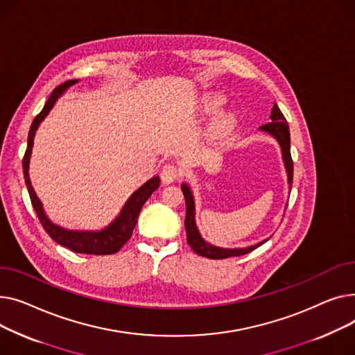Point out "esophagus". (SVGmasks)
<instances>
[{
	"instance_id": "obj_1",
	"label": "esophagus",
	"mask_w": 355,
	"mask_h": 355,
	"mask_svg": "<svg viewBox=\"0 0 355 355\" xmlns=\"http://www.w3.org/2000/svg\"><path fill=\"white\" fill-rule=\"evenodd\" d=\"M179 176H180V172H179V169L176 168L175 164H164V166H163L160 178H162V180H163L164 183H172V182H175Z\"/></svg>"
}]
</instances>
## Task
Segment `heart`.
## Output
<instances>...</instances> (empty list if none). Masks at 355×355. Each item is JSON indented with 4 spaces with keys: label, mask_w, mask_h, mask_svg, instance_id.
<instances>
[{
    "label": "heart",
    "mask_w": 355,
    "mask_h": 355,
    "mask_svg": "<svg viewBox=\"0 0 355 355\" xmlns=\"http://www.w3.org/2000/svg\"><path fill=\"white\" fill-rule=\"evenodd\" d=\"M222 103H223L222 98H211L209 101L206 103V110L207 112H214V110H216V109H219L222 106ZM231 124H232V119L231 117H222L215 124L214 132L216 135H223V133H226L229 130V128H231Z\"/></svg>",
    "instance_id": "heart-1"
}]
</instances>
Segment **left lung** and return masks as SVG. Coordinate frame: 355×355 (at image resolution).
<instances>
[{"label": "left lung", "mask_w": 355, "mask_h": 355, "mask_svg": "<svg viewBox=\"0 0 355 355\" xmlns=\"http://www.w3.org/2000/svg\"><path fill=\"white\" fill-rule=\"evenodd\" d=\"M261 130L268 132L269 135H272L279 146H281V152H282V159L285 163V169L288 175V184L289 189L293 186V176H294V163L293 157H291V137H289V126L288 121L284 117L282 112L277 104H274L272 107V114H270V123L263 124L261 126ZM182 192L186 200V218H184V227H186V236H187V243L191 245L193 251L205 258L209 259H225V258H231V257H241L245 254H249L258 246L263 245L266 241H262L257 245L248 246V248H236V249H225V248H218L211 243H207L203 241L200 236L196 223H195V202H193V195L189 189V186L186 183L182 184Z\"/></svg>", "instance_id": "obj_1"}]
</instances>
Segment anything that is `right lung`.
I'll return each instance as SVG.
<instances>
[{"label": "right lung", "mask_w": 355, "mask_h": 355, "mask_svg": "<svg viewBox=\"0 0 355 355\" xmlns=\"http://www.w3.org/2000/svg\"><path fill=\"white\" fill-rule=\"evenodd\" d=\"M77 80H69L66 83H62L58 87H55L46 101L43 110H41L35 119L33 120V124L28 132V141H27V150L23 159V172H24V180L27 184V189L30 193V199L33 203L34 211L40 219V223L43 225L44 231L49 234V236L55 241L58 245L69 248L70 251L76 254H90V255H112L120 251L121 246L126 243L133 234V229L137 223L139 214L141 211L143 205L146 203L150 198V195L157 189L160 184V179L157 176L149 179L143 186H140L136 192L128 199V202L124 203L123 209L120 215L107 226L101 229V231L93 232V231H69V229H64L61 226L54 225L47 215L44 214L43 205H41L40 199L37 198L31 182L28 176V168H30V157H31V150H33V143H34V136L35 132L40 126V123L44 120V117L50 113L53 109L54 103L57 98L64 93L70 86L76 85Z\"/></svg>", "instance_id": "1"}]
</instances>
